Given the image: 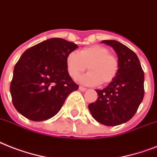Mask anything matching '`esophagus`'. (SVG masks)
<instances>
[{
  "label": "esophagus",
  "instance_id": "esophagus-1",
  "mask_svg": "<svg viewBox=\"0 0 157 157\" xmlns=\"http://www.w3.org/2000/svg\"><path fill=\"white\" fill-rule=\"evenodd\" d=\"M79 90L80 91H82V92H84V91H86V90H87V88L84 87H82V86H79Z\"/></svg>",
  "mask_w": 157,
  "mask_h": 157
}]
</instances>
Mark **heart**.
Wrapping results in <instances>:
<instances>
[{
    "label": "heart",
    "instance_id": "heart-1",
    "mask_svg": "<svg viewBox=\"0 0 157 157\" xmlns=\"http://www.w3.org/2000/svg\"><path fill=\"white\" fill-rule=\"evenodd\" d=\"M66 70L73 79H77L86 69L89 70L80 79L88 85H107L117 77L120 63L115 55L101 45H93L82 48L78 54L70 52L65 59Z\"/></svg>",
    "mask_w": 157,
    "mask_h": 157
}]
</instances>
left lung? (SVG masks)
Listing matches in <instances>:
<instances>
[{"label":"left lung","mask_w":157,"mask_h":157,"mask_svg":"<svg viewBox=\"0 0 157 157\" xmlns=\"http://www.w3.org/2000/svg\"><path fill=\"white\" fill-rule=\"evenodd\" d=\"M101 42L115 50L120 70L107 87L96 90L98 98L88 109L98 122L115 126L128 121L137 112L144 97V72L137 55L128 47L115 40Z\"/></svg>","instance_id":"8db88e82"}]
</instances>
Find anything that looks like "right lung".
Wrapping results in <instances>:
<instances>
[{
  "mask_svg": "<svg viewBox=\"0 0 157 157\" xmlns=\"http://www.w3.org/2000/svg\"><path fill=\"white\" fill-rule=\"evenodd\" d=\"M78 47L62 38H51L23 53L14 66L10 87L18 112L33 121L56 115L68 96L78 88L65 65L67 55Z\"/></svg>",
  "mask_w": 157,
  "mask_h": 157,
  "instance_id": "obj_1",
  "label": "right lung"
}]
</instances>
